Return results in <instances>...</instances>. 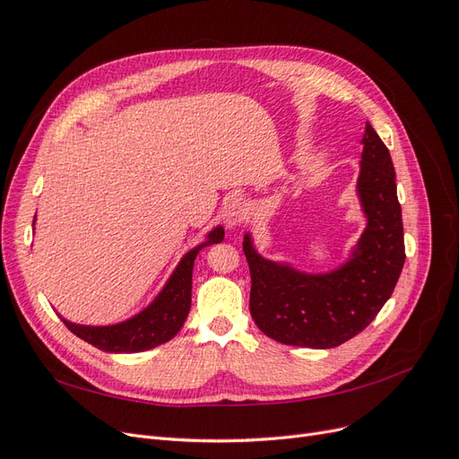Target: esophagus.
Returning a JSON list of instances; mask_svg holds the SVG:
<instances>
[{
  "label": "esophagus",
  "instance_id": "obj_1",
  "mask_svg": "<svg viewBox=\"0 0 459 459\" xmlns=\"http://www.w3.org/2000/svg\"><path fill=\"white\" fill-rule=\"evenodd\" d=\"M248 218V203L241 197L231 199L226 208H224V224L230 230L239 228L241 224H245V220Z\"/></svg>",
  "mask_w": 459,
  "mask_h": 459
}]
</instances>
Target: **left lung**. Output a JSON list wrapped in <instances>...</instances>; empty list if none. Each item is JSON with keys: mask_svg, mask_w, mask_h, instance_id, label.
Listing matches in <instances>:
<instances>
[{"mask_svg": "<svg viewBox=\"0 0 459 459\" xmlns=\"http://www.w3.org/2000/svg\"><path fill=\"white\" fill-rule=\"evenodd\" d=\"M356 193L366 228L351 255L329 272H302L262 256L247 231L251 316L270 339L333 349L364 331L391 299L404 268V228L391 152L366 122Z\"/></svg>", "mask_w": 459, "mask_h": 459, "instance_id": "1", "label": "left lung"}]
</instances>
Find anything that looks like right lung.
<instances>
[{
    "instance_id": "1",
    "label": "right lung",
    "mask_w": 459,
    "mask_h": 459,
    "mask_svg": "<svg viewBox=\"0 0 459 459\" xmlns=\"http://www.w3.org/2000/svg\"><path fill=\"white\" fill-rule=\"evenodd\" d=\"M36 224V216H34ZM224 228L216 226L206 233V239L187 251L178 262L169 281L164 283L160 293L149 302L147 307L135 316L113 325H82L63 319V324L71 329L76 337L93 344L95 349L115 354H130L151 351L155 346L169 342L184 327L187 314L191 310V281L193 264L201 248L221 243Z\"/></svg>"
}]
</instances>
